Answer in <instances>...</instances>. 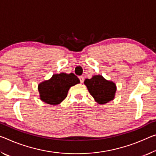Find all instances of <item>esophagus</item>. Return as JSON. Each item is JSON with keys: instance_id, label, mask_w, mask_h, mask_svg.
<instances>
[{"instance_id": "obj_1", "label": "esophagus", "mask_w": 156, "mask_h": 156, "mask_svg": "<svg viewBox=\"0 0 156 156\" xmlns=\"http://www.w3.org/2000/svg\"><path fill=\"white\" fill-rule=\"evenodd\" d=\"M79 79H80V83H83V82H84V77L83 76H79Z\"/></svg>"}]
</instances>
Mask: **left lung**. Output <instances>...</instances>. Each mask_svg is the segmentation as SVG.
Listing matches in <instances>:
<instances>
[{"label": "left lung", "instance_id": "left-lung-1", "mask_svg": "<svg viewBox=\"0 0 156 156\" xmlns=\"http://www.w3.org/2000/svg\"><path fill=\"white\" fill-rule=\"evenodd\" d=\"M84 83L98 104H105L115 98L117 90L115 83L107 80L102 76L96 75L90 79H85Z\"/></svg>", "mask_w": 156, "mask_h": 156}]
</instances>
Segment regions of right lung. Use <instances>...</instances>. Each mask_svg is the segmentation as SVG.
<instances>
[{
    "mask_svg": "<svg viewBox=\"0 0 156 156\" xmlns=\"http://www.w3.org/2000/svg\"><path fill=\"white\" fill-rule=\"evenodd\" d=\"M79 83L80 80L73 73L54 74L38 85L40 99L50 105L60 104L66 98L69 88Z\"/></svg>",
    "mask_w": 156,
    "mask_h": 156,
    "instance_id": "add662e5",
    "label": "right lung"
}]
</instances>
